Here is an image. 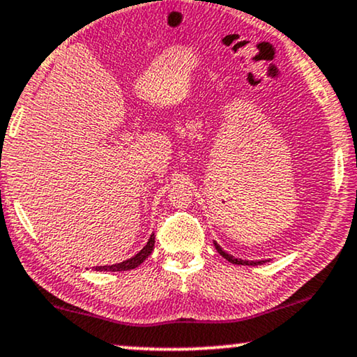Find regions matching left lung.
<instances>
[{"label": "left lung", "instance_id": "left-lung-1", "mask_svg": "<svg viewBox=\"0 0 357 357\" xmlns=\"http://www.w3.org/2000/svg\"><path fill=\"white\" fill-rule=\"evenodd\" d=\"M214 247H215V250H218L225 260L231 261V264H236V265H254V267H255V265H261V264H265V261H268V260H242V259H237V257L227 254V252H225L218 242H214Z\"/></svg>", "mask_w": 357, "mask_h": 357}]
</instances>
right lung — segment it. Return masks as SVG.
<instances>
[{
  "mask_svg": "<svg viewBox=\"0 0 357 357\" xmlns=\"http://www.w3.org/2000/svg\"><path fill=\"white\" fill-rule=\"evenodd\" d=\"M153 247H155V234H151L150 238H148L146 245L143 247L137 255H133L132 259L123 260L115 265H100V267H93V270H97V272H125V270L137 268L138 265H142L143 261H145V259H148V255L153 252Z\"/></svg>",
  "mask_w": 357,
  "mask_h": 357,
  "instance_id": "obj_1",
  "label": "right lung"
}]
</instances>
